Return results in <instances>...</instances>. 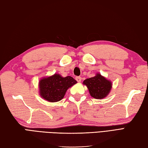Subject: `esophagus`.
<instances>
[{
    "label": "esophagus",
    "instance_id": "1",
    "mask_svg": "<svg viewBox=\"0 0 148 148\" xmlns=\"http://www.w3.org/2000/svg\"><path fill=\"white\" fill-rule=\"evenodd\" d=\"M75 79H76V80L78 82H81L82 79H81V77H75Z\"/></svg>",
    "mask_w": 148,
    "mask_h": 148
}]
</instances>
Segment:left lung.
<instances>
[{"instance_id": "8db88e82", "label": "left lung", "mask_w": 148, "mask_h": 148, "mask_svg": "<svg viewBox=\"0 0 148 148\" xmlns=\"http://www.w3.org/2000/svg\"><path fill=\"white\" fill-rule=\"evenodd\" d=\"M91 97L97 99H101L106 97L111 89V82L101 75L98 73L96 76L84 80Z\"/></svg>"}]
</instances>
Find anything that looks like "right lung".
<instances>
[{"instance_id": "obj_1", "label": "right lung", "mask_w": 148, "mask_h": 148, "mask_svg": "<svg viewBox=\"0 0 148 148\" xmlns=\"http://www.w3.org/2000/svg\"><path fill=\"white\" fill-rule=\"evenodd\" d=\"M77 82L70 76L62 77L59 74H55L40 80V95L49 102H58L63 99L67 90Z\"/></svg>"}]
</instances>
